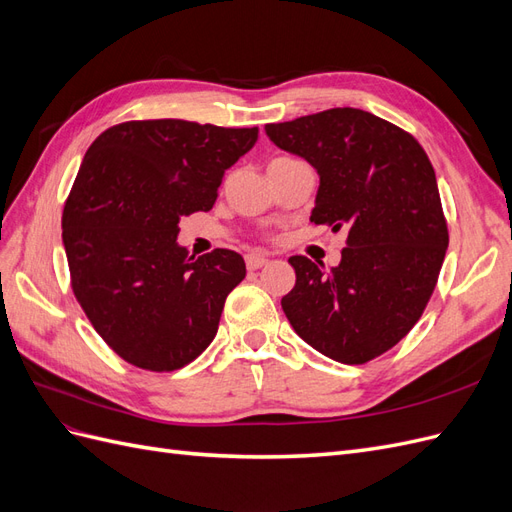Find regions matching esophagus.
<instances>
[{
	"label": "esophagus",
	"instance_id": "esophagus-1",
	"mask_svg": "<svg viewBox=\"0 0 512 512\" xmlns=\"http://www.w3.org/2000/svg\"><path fill=\"white\" fill-rule=\"evenodd\" d=\"M267 262H269V258L267 256H260V254H247L245 256V265H247V269H250V271H256L260 267H265Z\"/></svg>",
	"mask_w": 512,
	"mask_h": 512
}]
</instances>
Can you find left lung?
<instances>
[{
  "mask_svg": "<svg viewBox=\"0 0 512 512\" xmlns=\"http://www.w3.org/2000/svg\"><path fill=\"white\" fill-rule=\"evenodd\" d=\"M318 170L314 224L348 230L342 262L297 273L282 299L292 329L329 359L361 365L391 350L423 316L448 247L438 181L425 149L361 108H329L265 126Z\"/></svg>",
  "mask_w": 512,
  "mask_h": 512,
  "instance_id": "obj_1",
  "label": "left lung"
}]
</instances>
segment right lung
<instances>
[{"label": "right lung", "mask_w": 512, "mask_h": 512, "mask_svg": "<svg viewBox=\"0 0 512 512\" xmlns=\"http://www.w3.org/2000/svg\"><path fill=\"white\" fill-rule=\"evenodd\" d=\"M256 141L258 128L147 119L108 128L87 149L61 239L76 301L123 361L175 371L213 342L245 262L232 250L188 256L179 220L213 207Z\"/></svg>", "instance_id": "1"}]
</instances>
